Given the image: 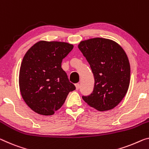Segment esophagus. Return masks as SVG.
<instances>
[{
	"label": "esophagus",
	"instance_id": "1",
	"mask_svg": "<svg viewBox=\"0 0 149 149\" xmlns=\"http://www.w3.org/2000/svg\"><path fill=\"white\" fill-rule=\"evenodd\" d=\"M75 86H76V89H77V90H78V89H79V87H80V84H79V83L75 84Z\"/></svg>",
	"mask_w": 149,
	"mask_h": 149
}]
</instances>
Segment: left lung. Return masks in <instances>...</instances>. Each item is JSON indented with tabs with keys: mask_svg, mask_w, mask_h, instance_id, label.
<instances>
[{
	"mask_svg": "<svg viewBox=\"0 0 149 149\" xmlns=\"http://www.w3.org/2000/svg\"><path fill=\"white\" fill-rule=\"evenodd\" d=\"M95 77L93 91L82 99L98 111L113 109L125 97L130 83V68L124 50L103 38L81 41L78 46Z\"/></svg>",
	"mask_w": 149,
	"mask_h": 149,
	"instance_id": "obj_1",
	"label": "left lung"
}]
</instances>
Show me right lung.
Instances as JSON below:
<instances>
[{"mask_svg": "<svg viewBox=\"0 0 149 149\" xmlns=\"http://www.w3.org/2000/svg\"><path fill=\"white\" fill-rule=\"evenodd\" d=\"M73 45L39 41L25 54L19 73V87L26 104L35 113L52 115L76 89L61 67Z\"/></svg>", "mask_w": 149, "mask_h": 149, "instance_id": "add662e5", "label": "right lung"}]
</instances>
